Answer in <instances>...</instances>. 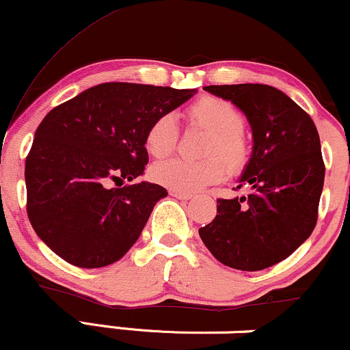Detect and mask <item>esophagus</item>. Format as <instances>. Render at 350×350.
<instances>
[{"instance_id": "obj_1", "label": "esophagus", "mask_w": 350, "mask_h": 350, "mask_svg": "<svg viewBox=\"0 0 350 350\" xmlns=\"http://www.w3.org/2000/svg\"><path fill=\"white\" fill-rule=\"evenodd\" d=\"M170 194L172 198L179 199V200H191L192 199V194H184V192H178V191H171Z\"/></svg>"}]
</instances>
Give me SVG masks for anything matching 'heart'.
I'll return each instance as SVG.
<instances>
[{
  "label": "heart",
  "mask_w": 350,
  "mask_h": 350,
  "mask_svg": "<svg viewBox=\"0 0 350 350\" xmlns=\"http://www.w3.org/2000/svg\"><path fill=\"white\" fill-rule=\"evenodd\" d=\"M187 120L208 131L202 152L212 156L199 161L176 158L154 164L151 170L156 183L184 194L198 192L222 179L226 172L224 164L230 172L240 171L247 164L250 152L243 133L242 111L228 100L206 95L187 108ZM179 130L174 116L170 113L158 116L146 133V150L154 158H166L176 148Z\"/></svg>",
  "instance_id": "obj_1"
}]
</instances>
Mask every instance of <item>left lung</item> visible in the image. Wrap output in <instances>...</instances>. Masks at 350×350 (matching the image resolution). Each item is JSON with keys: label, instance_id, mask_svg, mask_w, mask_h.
I'll return each instance as SVG.
<instances>
[{"label": "left lung", "instance_id": "obj_1", "mask_svg": "<svg viewBox=\"0 0 350 350\" xmlns=\"http://www.w3.org/2000/svg\"><path fill=\"white\" fill-rule=\"evenodd\" d=\"M247 116L253 148L239 186L242 198L217 200V215L199 228L220 263L258 271L288 258L314 230L324 184L316 124L278 88L262 83L204 87Z\"/></svg>", "mask_w": 350, "mask_h": 350}]
</instances>
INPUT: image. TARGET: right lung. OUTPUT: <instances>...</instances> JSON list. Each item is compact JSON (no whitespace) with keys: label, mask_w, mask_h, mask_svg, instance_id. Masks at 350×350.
Wrapping results in <instances>:
<instances>
[{"label":"right lung","mask_w":350,"mask_h":350,"mask_svg":"<svg viewBox=\"0 0 350 350\" xmlns=\"http://www.w3.org/2000/svg\"><path fill=\"white\" fill-rule=\"evenodd\" d=\"M196 88L107 82L46 115L26 158L27 215L47 247L80 268L118 262L142 235L167 191L142 180L146 133L158 116L194 97Z\"/></svg>","instance_id":"1"}]
</instances>
